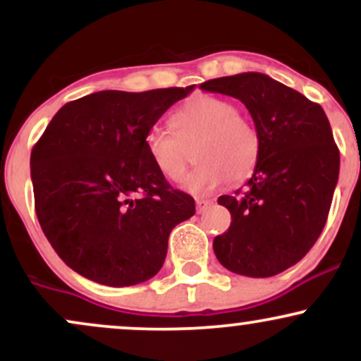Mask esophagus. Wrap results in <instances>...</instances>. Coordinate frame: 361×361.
Masks as SVG:
<instances>
[{"instance_id":"1","label":"esophagus","mask_w":361,"mask_h":361,"mask_svg":"<svg viewBox=\"0 0 361 361\" xmlns=\"http://www.w3.org/2000/svg\"><path fill=\"white\" fill-rule=\"evenodd\" d=\"M214 202L212 200H207V198H198L197 200V212L198 214H204L209 207H212Z\"/></svg>"}]
</instances>
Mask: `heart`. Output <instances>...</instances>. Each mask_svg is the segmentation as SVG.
<instances>
[{
  "instance_id": "1",
  "label": "heart",
  "mask_w": 361,
  "mask_h": 361,
  "mask_svg": "<svg viewBox=\"0 0 361 361\" xmlns=\"http://www.w3.org/2000/svg\"><path fill=\"white\" fill-rule=\"evenodd\" d=\"M171 127L152 128L146 149L157 171L171 181H181L193 161H200L186 178L185 190L209 193L227 180L244 181L258 164L261 137L255 123L239 115L233 102L200 94L171 115Z\"/></svg>"
}]
</instances>
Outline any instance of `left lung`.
I'll use <instances>...</instances> for the list:
<instances>
[{"label": "left lung", "mask_w": 361, "mask_h": 361, "mask_svg": "<svg viewBox=\"0 0 361 361\" xmlns=\"http://www.w3.org/2000/svg\"><path fill=\"white\" fill-rule=\"evenodd\" d=\"M200 88L241 100L261 137L246 190L217 200L233 222L214 239L215 256L238 275H279L307 255L326 226L339 176L329 120L319 103L261 73L217 78Z\"/></svg>", "instance_id": "left-lung-1"}]
</instances>
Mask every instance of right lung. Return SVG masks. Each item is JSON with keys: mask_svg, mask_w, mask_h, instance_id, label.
<instances>
[{"mask_svg": "<svg viewBox=\"0 0 361 361\" xmlns=\"http://www.w3.org/2000/svg\"><path fill=\"white\" fill-rule=\"evenodd\" d=\"M193 86L98 91L66 103L32 149L35 212L59 258L109 287L142 283L163 267L169 233L195 214L147 154L146 137Z\"/></svg>", "mask_w": 361, "mask_h": 361, "instance_id": "right-lung-1", "label": "right lung"}]
</instances>
